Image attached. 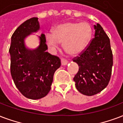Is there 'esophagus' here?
<instances>
[{"label": "esophagus", "mask_w": 123, "mask_h": 123, "mask_svg": "<svg viewBox=\"0 0 123 123\" xmlns=\"http://www.w3.org/2000/svg\"><path fill=\"white\" fill-rule=\"evenodd\" d=\"M61 64L62 65H66L67 64H68V61L66 59H64V58H61Z\"/></svg>", "instance_id": "34e87169"}]
</instances>
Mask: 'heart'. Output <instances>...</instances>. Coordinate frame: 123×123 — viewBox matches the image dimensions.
Here are the masks:
<instances>
[{
    "mask_svg": "<svg viewBox=\"0 0 123 123\" xmlns=\"http://www.w3.org/2000/svg\"><path fill=\"white\" fill-rule=\"evenodd\" d=\"M92 36V28L87 22H68L59 24L53 30V34L46 36V42L51 48H56L58 43H63L64 49L70 55L82 52Z\"/></svg>",
    "mask_w": 123,
    "mask_h": 123,
    "instance_id": "b5f03b06",
    "label": "heart"
}]
</instances>
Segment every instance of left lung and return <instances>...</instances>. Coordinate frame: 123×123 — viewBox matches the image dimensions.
<instances>
[{"label":"left lung","instance_id":"left-lung-1","mask_svg":"<svg viewBox=\"0 0 123 123\" xmlns=\"http://www.w3.org/2000/svg\"><path fill=\"white\" fill-rule=\"evenodd\" d=\"M94 37L79 56L73 59L79 66L74 78L75 87L88 96L95 95L107 86L113 65L109 37L99 24L94 25Z\"/></svg>","mask_w":123,"mask_h":123}]
</instances>
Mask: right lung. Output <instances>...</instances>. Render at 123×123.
<instances>
[{"mask_svg": "<svg viewBox=\"0 0 123 123\" xmlns=\"http://www.w3.org/2000/svg\"><path fill=\"white\" fill-rule=\"evenodd\" d=\"M39 30L38 18L26 20L12 35L9 50L14 83L24 97L31 99H41L49 93L54 73L61 65L59 58L46 51L48 46L44 34L39 37L40 44L37 49L26 48L25 37Z\"/></svg>", "mask_w": 123, "mask_h": 123, "instance_id": "1", "label": "right lung"}]
</instances>
